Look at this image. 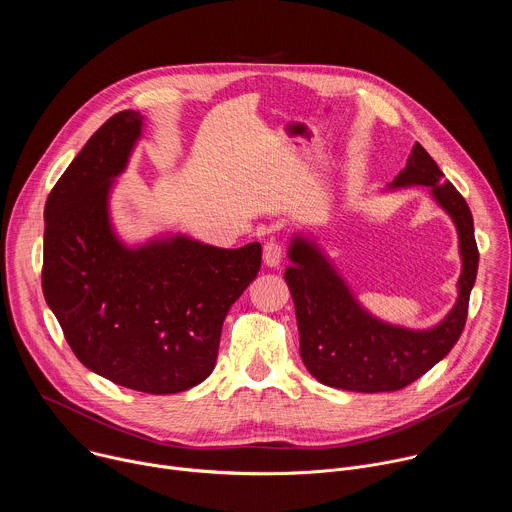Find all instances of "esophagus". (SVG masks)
<instances>
[{
    "mask_svg": "<svg viewBox=\"0 0 512 512\" xmlns=\"http://www.w3.org/2000/svg\"><path fill=\"white\" fill-rule=\"evenodd\" d=\"M263 263L267 267H277L281 263V247L277 243H273V241L265 243V247H263Z\"/></svg>",
    "mask_w": 512,
    "mask_h": 512,
    "instance_id": "esophagus-1",
    "label": "esophagus"
}]
</instances>
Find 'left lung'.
<instances>
[{
	"instance_id": "left-lung-1",
	"label": "left lung",
	"mask_w": 512,
	"mask_h": 512,
	"mask_svg": "<svg viewBox=\"0 0 512 512\" xmlns=\"http://www.w3.org/2000/svg\"><path fill=\"white\" fill-rule=\"evenodd\" d=\"M413 186L429 188L435 204L452 218L462 261L456 304L431 328H407L377 318L360 304L320 237L298 231L289 239L291 265L283 277L296 306L300 356L322 385L356 393L399 391L435 367L464 330L478 273L472 212L419 143L387 190Z\"/></svg>"
}]
</instances>
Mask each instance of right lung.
Here are the masks:
<instances>
[{"label":"right lung","instance_id":"1","mask_svg":"<svg viewBox=\"0 0 512 512\" xmlns=\"http://www.w3.org/2000/svg\"><path fill=\"white\" fill-rule=\"evenodd\" d=\"M113 115L70 162L44 206L42 289L72 352L115 385L174 395L212 373L223 322L261 267V245L221 249L164 231L127 243L111 194L143 135Z\"/></svg>","mask_w":512,"mask_h":512}]
</instances>
